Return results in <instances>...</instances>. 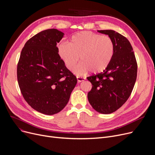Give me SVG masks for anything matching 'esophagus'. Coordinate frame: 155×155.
Listing matches in <instances>:
<instances>
[{
    "label": "esophagus",
    "instance_id": "34e87169",
    "mask_svg": "<svg viewBox=\"0 0 155 155\" xmlns=\"http://www.w3.org/2000/svg\"><path fill=\"white\" fill-rule=\"evenodd\" d=\"M77 78L78 82H83V81H84V80H85V77H77Z\"/></svg>",
    "mask_w": 155,
    "mask_h": 155
}]
</instances>
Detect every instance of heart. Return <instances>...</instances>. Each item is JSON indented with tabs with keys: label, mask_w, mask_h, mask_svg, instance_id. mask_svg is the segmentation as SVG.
Segmentation results:
<instances>
[{
	"label": "heart",
	"mask_w": 155,
	"mask_h": 155,
	"mask_svg": "<svg viewBox=\"0 0 155 155\" xmlns=\"http://www.w3.org/2000/svg\"><path fill=\"white\" fill-rule=\"evenodd\" d=\"M115 53V43L111 37L90 31L73 35L70 43L63 42L58 47V54L65 66L73 71L80 60L82 63L75 70L78 75L89 71L99 73L106 69Z\"/></svg>",
	"instance_id": "b5f03b06"
}]
</instances>
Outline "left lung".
<instances>
[{"instance_id": "8db88e82", "label": "left lung", "mask_w": 155, "mask_h": 155, "mask_svg": "<svg viewBox=\"0 0 155 155\" xmlns=\"http://www.w3.org/2000/svg\"><path fill=\"white\" fill-rule=\"evenodd\" d=\"M98 32L112 38L115 53L103 72L87 78L93 85L87 97L96 111L107 114L119 109L131 95L136 80L137 64L132 46L126 37L113 30Z\"/></svg>"}]
</instances>
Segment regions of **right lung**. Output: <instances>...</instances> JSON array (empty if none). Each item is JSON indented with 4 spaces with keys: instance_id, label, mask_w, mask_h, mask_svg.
Segmentation results:
<instances>
[{
    "instance_id": "add662e5",
    "label": "right lung",
    "mask_w": 155,
    "mask_h": 155,
    "mask_svg": "<svg viewBox=\"0 0 155 155\" xmlns=\"http://www.w3.org/2000/svg\"><path fill=\"white\" fill-rule=\"evenodd\" d=\"M64 33L56 29L39 32L24 45L17 67L18 84L30 106L46 115L67 104L77 77L66 67L56 46Z\"/></svg>"
}]
</instances>
